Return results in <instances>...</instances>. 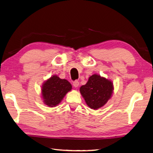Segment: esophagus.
Wrapping results in <instances>:
<instances>
[{
  "label": "esophagus",
  "mask_w": 153,
  "mask_h": 153,
  "mask_svg": "<svg viewBox=\"0 0 153 153\" xmlns=\"http://www.w3.org/2000/svg\"><path fill=\"white\" fill-rule=\"evenodd\" d=\"M73 86L75 87V88H77V87H79V81H74V82H73Z\"/></svg>",
  "instance_id": "esophagus-1"
}]
</instances>
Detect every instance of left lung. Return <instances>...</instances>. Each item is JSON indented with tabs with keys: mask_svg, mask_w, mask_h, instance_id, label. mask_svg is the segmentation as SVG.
<instances>
[{
	"mask_svg": "<svg viewBox=\"0 0 153 153\" xmlns=\"http://www.w3.org/2000/svg\"><path fill=\"white\" fill-rule=\"evenodd\" d=\"M114 90L111 80L94 74L89 77L86 85L80 86V92L87 105L96 110L106 104L112 97Z\"/></svg>",
	"mask_w": 153,
	"mask_h": 153,
	"instance_id": "1",
	"label": "left lung"
}]
</instances>
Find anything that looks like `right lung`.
Returning <instances> with one entry per match:
<instances>
[{
  "label": "right lung",
  "instance_id": "1",
  "mask_svg": "<svg viewBox=\"0 0 153 153\" xmlns=\"http://www.w3.org/2000/svg\"><path fill=\"white\" fill-rule=\"evenodd\" d=\"M72 88V85L67 80L61 79L57 75H53L43 83L41 97L43 103L48 107H56Z\"/></svg>",
  "mask_w": 153,
  "mask_h": 153
}]
</instances>
